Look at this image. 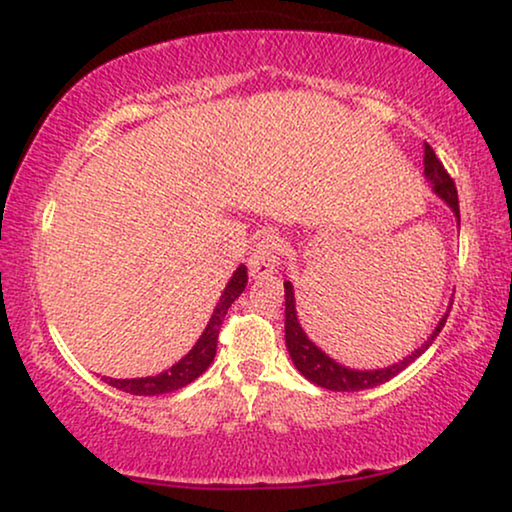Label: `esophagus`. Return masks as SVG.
Listing matches in <instances>:
<instances>
[{"mask_svg":"<svg viewBox=\"0 0 512 512\" xmlns=\"http://www.w3.org/2000/svg\"><path fill=\"white\" fill-rule=\"evenodd\" d=\"M285 255V243L276 234H264L260 241H257L255 250H252L248 260V271L252 278H267L274 274L278 264H281Z\"/></svg>","mask_w":512,"mask_h":512,"instance_id":"obj_1","label":"esophagus"}]
</instances>
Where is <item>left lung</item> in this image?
Returning a JSON list of instances; mask_svg holds the SVG:
<instances>
[{"instance_id":"left-lung-1","label":"left lung","mask_w":512,"mask_h":512,"mask_svg":"<svg viewBox=\"0 0 512 512\" xmlns=\"http://www.w3.org/2000/svg\"><path fill=\"white\" fill-rule=\"evenodd\" d=\"M424 175L428 185L433 189V194L447 203L449 210H452L456 217V224H459L461 217H459V196H456V187L452 177L447 175L445 166H442L438 156H435L431 145H426L424 149ZM283 288H285V346H288L292 363H295L297 370L302 372L311 384L327 388V391H365V388H374L384 384L388 379H393L395 374L403 372L407 365L414 363V360H417L421 353L433 344V339L438 337V332L442 330V325H445V320L449 316V306H452V299H449L447 311L442 313V318L438 320V325H435V330L428 335L426 342L417 346L412 353H407L403 360H398V363L386 365V367H377V370H356V367H346L342 363H337V360L327 356L316 342H311L309 335L304 332L302 323H299L297 306H295V288H292L290 281H285Z\"/></svg>"}]
</instances>
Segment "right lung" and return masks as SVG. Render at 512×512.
<instances>
[{"label":"right lung","instance_id":"1","mask_svg":"<svg viewBox=\"0 0 512 512\" xmlns=\"http://www.w3.org/2000/svg\"><path fill=\"white\" fill-rule=\"evenodd\" d=\"M248 285V269L245 264H238L234 274H231L229 283L224 285V292L220 295V302L213 309L206 330L201 332V337L196 339L192 351L187 356H182L173 367H168L166 372L154 374V377H138V379H112L105 377L109 386L119 388V391L131 393V395H161V393H173L177 388L192 384L196 377H201L208 370L210 363L215 358L217 349V335H220L222 320L227 316V309L234 304V299L241 295Z\"/></svg>","mask_w":512,"mask_h":512}]
</instances>
